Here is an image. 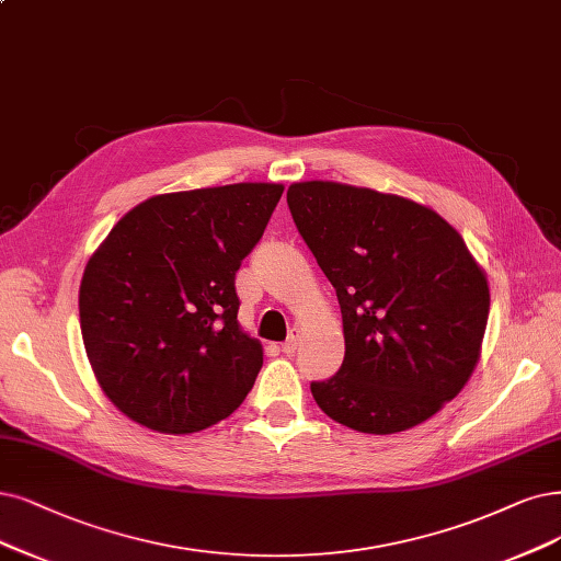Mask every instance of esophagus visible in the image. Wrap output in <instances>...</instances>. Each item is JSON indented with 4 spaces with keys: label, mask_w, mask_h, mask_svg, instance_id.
<instances>
[{
    "label": "esophagus",
    "mask_w": 561,
    "mask_h": 561,
    "mask_svg": "<svg viewBox=\"0 0 561 561\" xmlns=\"http://www.w3.org/2000/svg\"><path fill=\"white\" fill-rule=\"evenodd\" d=\"M298 344H300V330L291 328V330H288L286 342L282 344V351H284V354H294V351L298 348Z\"/></svg>",
    "instance_id": "34e87169"
}]
</instances>
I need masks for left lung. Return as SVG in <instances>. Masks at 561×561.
<instances>
[{
    "instance_id": "left-lung-1",
    "label": "left lung",
    "mask_w": 561,
    "mask_h": 561,
    "mask_svg": "<svg viewBox=\"0 0 561 561\" xmlns=\"http://www.w3.org/2000/svg\"><path fill=\"white\" fill-rule=\"evenodd\" d=\"M286 203L335 286L344 360L312 381L330 419L365 434L421 425L479 363L488 279L460 233L425 205L340 182H298Z\"/></svg>"
}]
</instances>
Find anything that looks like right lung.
<instances>
[{
    "instance_id": "right-lung-1",
    "label": "right lung",
    "mask_w": 561,
    "mask_h": 561,
    "mask_svg": "<svg viewBox=\"0 0 561 561\" xmlns=\"http://www.w3.org/2000/svg\"><path fill=\"white\" fill-rule=\"evenodd\" d=\"M282 184L152 196L124 215L80 282L82 342L108 400L165 434L198 432L244 402L263 348L238 325L236 273Z\"/></svg>"
}]
</instances>
